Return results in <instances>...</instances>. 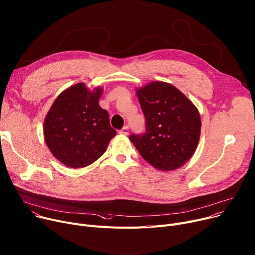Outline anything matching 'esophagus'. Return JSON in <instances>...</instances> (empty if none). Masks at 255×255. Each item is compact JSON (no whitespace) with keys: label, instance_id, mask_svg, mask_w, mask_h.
Segmentation results:
<instances>
[{"label":"esophagus","instance_id":"34e87169","mask_svg":"<svg viewBox=\"0 0 255 255\" xmlns=\"http://www.w3.org/2000/svg\"><path fill=\"white\" fill-rule=\"evenodd\" d=\"M120 132L123 133V134H128V126L124 127V128L121 129Z\"/></svg>","mask_w":255,"mask_h":255}]
</instances>
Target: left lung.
<instances>
[{"label": "left lung", "mask_w": 255, "mask_h": 255, "mask_svg": "<svg viewBox=\"0 0 255 255\" xmlns=\"http://www.w3.org/2000/svg\"><path fill=\"white\" fill-rule=\"evenodd\" d=\"M135 93L146 119V132L131 134L130 142L153 167L178 169L198 146L201 131L198 109L168 83L151 82Z\"/></svg>", "instance_id": "8db88e82"}]
</instances>
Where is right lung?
<instances>
[{
  "instance_id": "1",
  "label": "right lung",
  "mask_w": 255,
  "mask_h": 255,
  "mask_svg": "<svg viewBox=\"0 0 255 255\" xmlns=\"http://www.w3.org/2000/svg\"><path fill=\"white\" fill-rule=\"evenodd\" d=\"M101 87L84 83L64 90L53 102L44 122V138L56 159L68 167H86L105 153L116 130L100 107Z\"/></svg>"
}]
</instances>
